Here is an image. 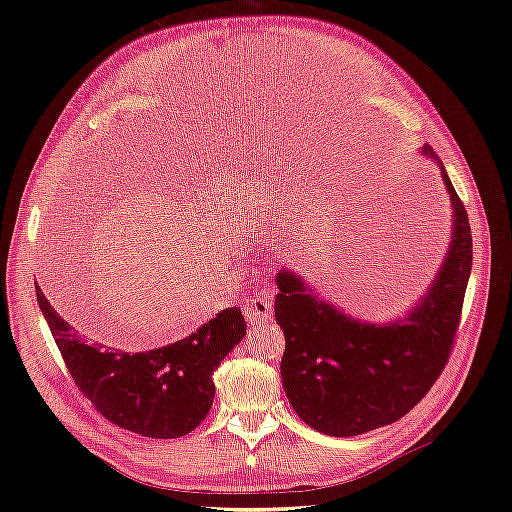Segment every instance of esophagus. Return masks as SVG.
I'll return each mask as SVG.
<instances>
[{"instance_id": "esophagus-1", "label": "esophagus", "mask_w": 512, "mask_h": 512, "mask_svg": "<svg viewBox=\"0 0 512 512\" xmlns=\"http://www.w3.org/2000/svg\"><path fill=\"white\" fill-rule=\"evenodd\" d=\"M273 316V301H271V292H260L254 299L245 303V318L252 324H265Z\"/></svg>"}]
</instances>
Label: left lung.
I'll return each mask as SVG.
<instances>
[{
	"instance_id": "8db88e82",
	"label": "left lung",
	"mask_w": 512,
	"mask_h": 512,
	"mask_svg": "<svg viewBox=\"0 0 512 512\" xmlns=\"http://www.w3.org/2000/svg\"><path fill=\"white\" fill-rule=\"evenodd\" d=\"M421 153L440 162L429 145ZM440 170L451 196L453 235L440 271L404 320H356L318 299L294 271L275 275V322L286 337L284 391L301 421L324 436H359L399 421L448 361L472 271V232L442 162Z\"/></svg>"
}]
</instances>
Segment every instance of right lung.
I'll return each mask as SVG.
<instances>
[{
    "instance_id": "right-lung-1",
    "label": "right lung",
    "mask_w": 512,
    "mask_h": 512,
    "mask_svg": "<svg viewBox=\"0 0 512 512\" xmlns=\"http://www.w3.org/2000/svg\"><path fill=\"white\" fill-rule=\"evenodd\" d=\"M42 316L79 391L113 425L170 440L196 429L213 406V371L245 335L239 307L156 350L123 352L89 342L61 318L36 284Z\"/></svg>"
}]
</instances>
